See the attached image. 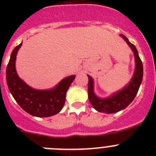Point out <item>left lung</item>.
<instances>
[{
  "instance_id": "obj_1",
  "label": "left lung",
  "mask_w": 156,
  "mask_h": 156,
  "mask_svg": "<svg viewBox=\"0 0 156 156\" xmlns=\"http://www.w3.org/2000/svg\"><path fill=\"white\" fill-rule=\"evenodd\" d=\"M127 44L133 50L134 54L136 68L135 73L129 84L111 98L105 99H101L95 96L93 91V80L88 76V98L94 108L97 111L105 113H114L123 109L129 105V103L134 99L137 94L140 85L142 82L143 78V65L142 62L139 57L137 48L133 44L129 42L124 35H122Z\"/></svg>"
}]
</instances>
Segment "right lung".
<instances>
[{
  "label": "right lung",
  "instance_id": "add662e5",
  "mask_svg": "<svg viewBox=\"0 0 156 156\" xmlns=\"http://www.w3.org/2000/svg\"><path fill=\"white\" fill-rule=\"evenodd\" d=\"M23 42L12 51L7 66L6 80L8 89L16 102L24 111L37 117H49L58 113L66 101V91L76 76L66 77L52 90L33 89L22 80L16 73V55Z\"/></svg>",
  "mask_w": 156,
  "mask_h": 156
}]
</instances>
